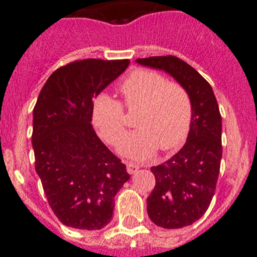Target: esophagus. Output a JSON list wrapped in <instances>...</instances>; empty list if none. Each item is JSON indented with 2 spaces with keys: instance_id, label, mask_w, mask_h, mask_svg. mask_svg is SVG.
<instances>
[{
  "instance_id": "obj_1",
  "label": "esophagus",
  "mask_w": 257,
  "mask_h": 257,
  "mask_svg": "<svg viewBox=\"0 0 257 257\" xmlns=\"http://www.w3.org/2000/svg\"><path fill=\"white\" fill-rule=\"evenodd\" d=\"M126 169H127V172H128V174L133 175V174H135V172H138V170L140 169V166L135 165V163H133V162H127Z\"/></svg>"
}]
</instances>
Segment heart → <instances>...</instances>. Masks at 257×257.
Here are the masks:
<instances>
[{"instance_id":"heart-1","label":"heart","mask_w":257,"mask_h":257,"mask_svg":"<svg viewBox=\"0 0 257 257\" xmlns=\"http://www.w3.org/2000/svg\"><path fill=\"white\" fill-rule=\"evenodd\" d=\"M128 109H140L135 119L139 128L124 136L119 153L134 160H145L160 148L176 149L187 139L192 122V103L181 86L153 70L138 69L119 85ZM92 123L110 144H117L124 134V113L121 103L105 94L92 103Z\"/></svg>"}]
</instances>
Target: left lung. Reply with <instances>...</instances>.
I'll use <instances>...</instances> for the list:
<instances>
[{
	"label": "left lung",
	"mask_w": 257,
	"mask_h": 257,
	"mask_svg": "<svg viewBox=\"0 0 257 257\" xmlns=\"http://www.w3.org/2000/svg\"><path fill=\"white\" fill-rule=\"evenodd\" d=\"M136 63L163 70L188 92L192 122L187 143L162 165L153 166L156 187L147 198L152 221L166 229L192 225L211 203L221 161V115L212 87L176 56H151Z\"/></svg>",
	"instance_id": "8db88e82"
}]
</instances>
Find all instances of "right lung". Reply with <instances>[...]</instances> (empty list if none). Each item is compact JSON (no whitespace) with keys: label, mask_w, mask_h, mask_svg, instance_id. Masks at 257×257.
Here are the masks:
<instances>
[{"label":"right lung","mask_w":257,"mask_h":257,"mask_svg":"<svg viewBox=\"0 0 257 257\" xmlns=\"http://www.w3.org/2000/svg\"><path fill=\"white\" fill-rule=\"evenodd\" d=\"M128 60L86 59L56 69L33 109L36 171L64 225L97 230L110 221L114 197L130 179L126 166L92 128V99L121 76Z\"/></svg>","instance_id":"add662e5"}]
</instances>
